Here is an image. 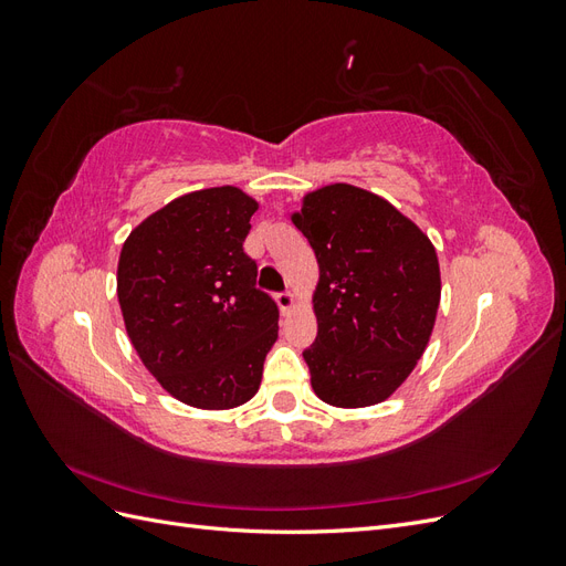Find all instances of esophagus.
<instances>
[{
  "mask_svg": "<svg viewBox=\"0 0 566 566\" xmlns=\"http://www.w3.org/2000/svg\"><path fill=\"white\" fill-rule=\"evenodd\" d=\"M276 302H279V306H281V312H283V314L293 312L295 306H297L295 295H290V293H281V295H276Z\"/></svg>",
  "mask_w": 566,
  "mask_h": 566,
  "instance_id": "1",
  "label": "esophagus"
}]
</instances>
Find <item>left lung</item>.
<instances>
[{
    "label": "left lung",
    "instance_id": "left-lung-1",
    "mask_svg": "<svg viewBox=\"0 0 566 566\" xmlns=\"http://www.w3.org/2000/svg\"><path fill=\"white\" fill-rule=\"evenodd\" d=\"M293 224L318 262V333L302 356L316 397L337 408L382 403L413 373L441 300L437 250L391 202L352 184L302 198Z\"/></svg>",
    "mask_w": 566,
    "mask_h": 566
}]
</instances>
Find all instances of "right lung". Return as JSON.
Returning a JSON list of instances; mask_svg holds the SVG:
<instances>
[{"instance_id":"1","label":"right lung","mask_w":566,"mask_h":566,"mask_svg":"<svg viewBox=\"0 0 566 566\" xmlns=\"http://www.w3.org/2000/svg\"><path fill=\"white\" fill-rule=\"evenodd\" d=\"M254 198L202 188L146 217L123 245L117 300L142 364L186 406L250 401L279 339V306L245 254Z\"/></svg>"}]
</instances>
